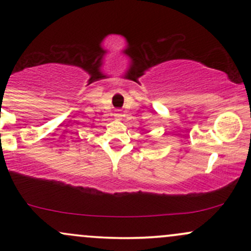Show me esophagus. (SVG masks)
Returning a JSON list of instances; mask_svg holds the SVG:
<instances>
[{
	"instance_id": "1",
	"label": "esophagus",
	"mask_w": 251,
	"mask_h": 251,
	"mask_svg": "<svg viewBox=\"0 0 251 251\" xmlns=\"http://www.w3.org/2000/svg\"><path fill=\"white\" fill-rule=\"evenodd\" d=\"M114 116H116L117 119H122V117H123V113H122V112H117V113L114 114Z\"/></svg>"
}]
</instances>
